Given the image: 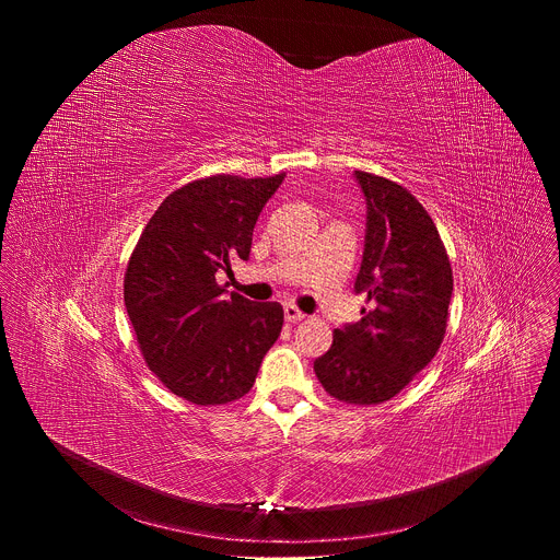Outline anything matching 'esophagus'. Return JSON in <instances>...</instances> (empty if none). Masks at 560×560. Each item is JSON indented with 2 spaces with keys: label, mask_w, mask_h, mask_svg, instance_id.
<instances>
[{
  "label": "esophagus",
  "mask_w": 560,
  "mask_h": 560,
  "mask_svg": "<svg viewBox=\"0 0 560 560\" xmlns=\"http://www.w3.org/2000/svg\"><path fill=\"white\" fill-rule=\"evenodd\" d=\"M283 314H285V322L288 324H299V322H303V318H305V314L296 305H285Z\"/></svg>",
  "instance_id": "34e87169"
}]
</instances>
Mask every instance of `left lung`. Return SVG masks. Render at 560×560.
<instances>
[{"mask_svg":"<svg viewBox=\"0 0 560 560\" xmlns=\"http://www.w3.org/2000/svg\"><path fill=\"white\" fill-rule=\"evenodd\" d=\"M368 201L357 292L361 322L335 330L314 361L316 378L341 404L378 406L401 392L439 352L452 299V266L441 234L404 186L354 171Z\"/></svg>","mask_w":560,"mask_h":560,"instance_id":"obj_1","label":"left lung"}]
</instances>
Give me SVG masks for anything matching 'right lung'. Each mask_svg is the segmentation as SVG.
I'll return each instance as SVG.
<instances>
[{
    "mask_svg": "<svg viewBox=\"0 0 560 560\" xmlns=\"http://www.w3.org/2000/svg\"><path fill=\"white\" fill-rule=\"evenodd\" d=\"M283 177L212 175L177 188L130 255L124 301L143 361L195 406L246 396L281 335V303L223 296L217 272L248 259L255 223Z\"/></svg>",
    "mask_w": 560,
    "mask_h": 560,
    "instance_id": "obj_1",
    "label": "right lung"
}]
</instances>
